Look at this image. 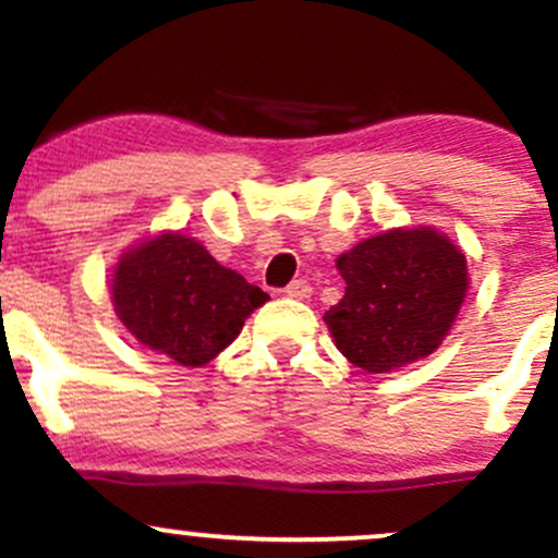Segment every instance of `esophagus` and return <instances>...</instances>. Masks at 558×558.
Returning a JSON list of instances; mask_svg holds the SVG:
<instances>
[{"label": "esophagus", "mask_w": 558, "mask_h": 558, "mask_svg": "<svg viewBox=\"0 0 558 558\" xmlns=\"http://www.w3.org/2000/svg\"><path fill=\"white\" fill-rule=\"evenodd\" d=\"M286 296H291V299H310V296H312L310 280L299 278V280H293V283H288Z\"/></svg>", "instance_id": "1"}]
</instances>
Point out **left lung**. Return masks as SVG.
<instances>
[{"instance_id":"8db88e82","label":"left lung","mask_w":558,"mask_h":558,"mask_svg":"<svg viewBox=\"0 0 558 558\" xmlns=\"http://www.w3.org/2000/svg\"><path fill=\"white\" fill-rule=\"evenodd\" d=\"M345 293L325 312L338 351L367 373L433 354L466 293V259L438 230H388L341 254Z\"/></svg>"}]
</instances>
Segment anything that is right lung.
I'll return each instance as SVG.
<instances>
[{"mask_svg":"<svg viewBox=\"0 0 558 558\" xmlns=\"http://www.w3.org/2000/svg\"><path fill=\"white\" fill-rule=\"evenodd\" d=\"M112 299L141 343L183 367H198L239 336L267 293L215 262L198 241L162 233L120 259Z\"/></svg>","mask_w":558,"mask_h":558,"instance_id":"1","label":"right lung"}]
</instances>
